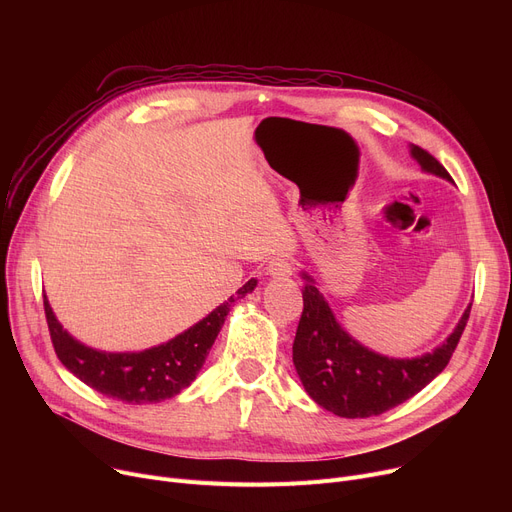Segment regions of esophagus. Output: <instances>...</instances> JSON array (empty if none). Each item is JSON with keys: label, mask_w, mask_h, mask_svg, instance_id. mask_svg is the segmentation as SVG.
<instances>
[{"label": "esophagus", "mask_w": 512, "mask_h": 512, "mask_svg": "<svg viewBox=\"0 0 512 512\" xmlns=\"http://www.w3.org/2000/svg\"><path fill=\"white\" fill-rule=\"evenodd\" d=\"M267 274H270L272 278H288V276H292V263H290V259H286V257L272 259L270 265H267Z\"/></svg>", "instance_id": "esophagus-1"}]
</instances>
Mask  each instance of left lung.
I'll list each match as a JSON object with an SVG mask.
<instances>
[{
	"instance_id": "1",
	"label": "left lung",
	"mask_w": 512,
	"mask_h": 512,
	"mask_svg": "<svg viewBox=\"0 0 512 512\" xmlns=\"http://www.w3.org/2000/svg\"><path fill=\"white\" fill-rule=\"evenodd\" d=\"M423 172L452 182L440 161L411 145ZM303 315L292 344V363L307 394L326 411L346 417L382 415L421 392L448 365L467 326L471 305L452 334L432 353L413 359H392L369 351L334 317L315 280L303 272Z\"/></svg>"
}]
</instances>
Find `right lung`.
<instances>
[{"instance_id":"1","label":"right lung","mask_w":512,"mask_h":512,"mask_svg":"<svg viewBox=\"0 0 512 512\" xmlns=\"http://www.w3.org/2000/svg\"><path fill=\"white\" fill-rule=\"evenodd\" d=\"M255 286L257 280L251 278L199 324L141 353H105L78 342L53 315L47 297H43V305L53 348L70 373L89 388L114 400L128 402V405H147V402L172 398L193 384L209 355V348L224 326L226 315L234 303L247 292H253Z\"/></svg>"}]
</instances>
